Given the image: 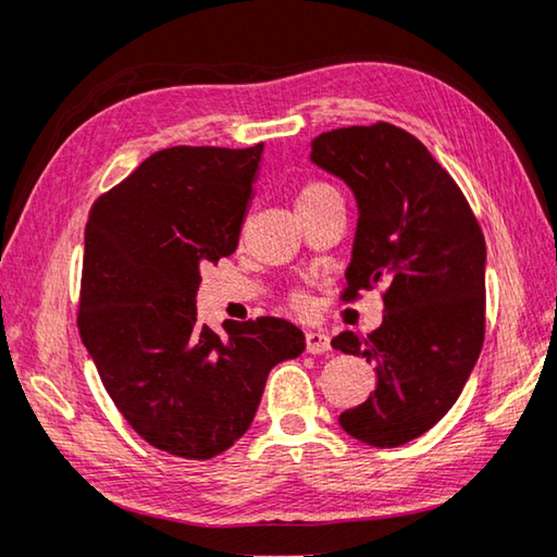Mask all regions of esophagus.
Instances as JSON below:
<instances>
[{"mask_svg":"<svg viewBox=\"0 0 557 557\" xmlns=\"http://www.w3.org/2000/svg\"><path fill=\"white\" fill-rule=\"evenodd\" d=\"M306 350L313 352V355L331 350V338H327V333H323V331H308L306 333Z\"/></svg>","mask_w":557,"mask_h":557,"instance_id":"obj_1","label":"esophagus"}]
</instances>
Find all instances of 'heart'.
<instances>
[{"label": "heart", "instance_id": "b5f03b06", "mask_svg": "<svg viewBox=\"0 0 557 557\" xmlns=\"http://www.w3.org/2000/svg\"><path fill=\"white\" fill-rule=\"evenodd\" d=\"M331 195H338L331 185H325V182H308V185L300 187L298 199H296V207L304 209V207H311L315 202H321V199L331 197ZM296 306H306V296H296Z\"/></svg>", "mask_w": 557, "mask_h": 557}]
</instances>
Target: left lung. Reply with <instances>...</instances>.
<instances>
[{
	"label": "left lung",
	"mask_w": 557,
	"mask_h": 557,
	"mask_svg": "<svg viewBox=\"0 0 557 557\" xmlns=\"http://www.w3.org/2000/svg\"><path fill=\"white\" fill-rule=\"evenodd\" d=\"M311 162L358 202L343 298L385 286V318L333 348L375 362V392L338 422L392 449L430 432L457 403L486 327V242L467 197L414 135L389 123L350 125L311 143Z\"/></svg>",
	"instance_id": "left-lung-1"
}]
</instances>
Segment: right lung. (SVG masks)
Here are the masks:
<instances>
[{"mask_svg":"<svg viewBox=\"0 0 557 557\" xmlns=\"http://www.w3.org/2000/svg\"><path fill=\"white\" fill-rule=\"evenodd\" d=\"M263 143L150 154L90 207L78 333L127 424L154 449L212 459L249 430L273 364L306 338L284 318L197 321L199 269L230 257Z\"/></svg>","mask_w":557,"mask_h":557,"instance_id":"add662e5","label":"right lung"}]
</instances>
